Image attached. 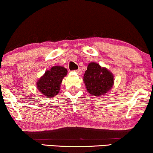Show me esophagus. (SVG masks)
<instances>
[{
    "instance_id": "esophagus-1",
    "label": "esophagus",
    "mask_w": 153,
    "mask_h": 153,
    "mask_svg": "<svg viewBox=\"0 0 153 153\" xmlns=\"http://www.w3.org/2000/svg\"><path fill=\"white\" fill-rule=\"evenodd\" d=\"M75 72H76L77 73V74H78L79 75L81 74V73H82V72H81V69H78V70H75Z\"/></svg>"
}]
</instances>
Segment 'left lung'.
<instances>
[{
	"label": "left lung",
	"instance_id": "left-lung-1",
	"mask_svg": "<svg viewBox=\"0 0 153 153\" xmlns=\"http://www.w3.org/2000/svg\"><path fill=\"white\" fill-rule=\"evenodd\" d=\"M87 91L91 95H105L114 85V75L105 68H102L96 62H90L83 76Z\"/></svg>",
	"mask_w": 153,
	"mask_h": 153
}]
</instances>
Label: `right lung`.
<instances>
[{
	"label": "right lung",
	"mask_w": 153,
	"mask_h": 153,
	"mask_svg": "<svg viewBox=\"0 0 153 153\" xmlns=\"http://www.w3.org/2000/svg\"><path fill=\"white\" fill-rule=\"evenodd\" d=\"M68 70L63 67L53 66L48 70L37 81V89L44 96L53 98L58 94L62 79L67 75Z\"/></svg>",
	"instance_id": "right-lung-1"
}]
</instances>
